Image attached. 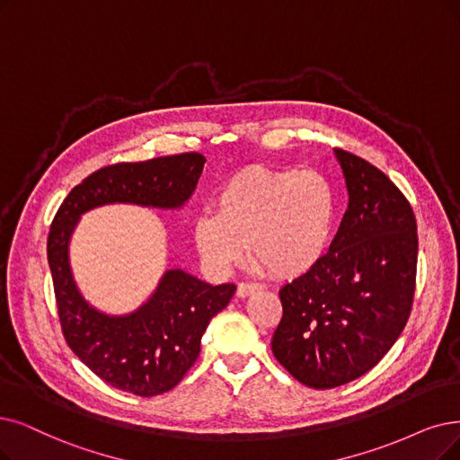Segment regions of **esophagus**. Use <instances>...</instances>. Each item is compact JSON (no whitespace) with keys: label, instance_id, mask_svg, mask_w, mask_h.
<instances>
[{"label":"esophagus","instance_id":"esophagus-1","mask_svg":"<svg viewBox=\"0 0 460 460\" xmlns=\"http://www.w3.org/2000/svg\"><path fill=\"white\" fill-rule=\"evenodd\" d=\"M261 288H262V285H259V283H240V285H237V296L245 298L252 292H259Z\"/></svg>","mask_w":460,"mask_h":460}]
</instances>
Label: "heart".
Segmentation results:
<instances>
[{"label":"heart","instance_id":"b5f03b06","mask_svg":"<svg viewBox=\"0 0 460 460\" xmlns=\"http://www.w3.org/2000/svg\"><path fill=\"white\" fill-rule=\"evenodd\" d=\"M217 211H201L194 242L204 264L228 273L247 256L278 278L307 271L324 254L334 228L336 198L315 170L247 168L215 196Z\"/></svg>","mask_w":460,"mask_h":460}]
</instances>
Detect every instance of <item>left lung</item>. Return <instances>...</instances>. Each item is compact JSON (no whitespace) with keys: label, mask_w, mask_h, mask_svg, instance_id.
<instances>
[{"label":"left lung","mask_w":460,"mask_h":460,"mask_svg":"<svg viewBox=\"0 0 460 460\" xmlns=\"http://www.w3.org/2000/svg\"><path fill=\"white\" fill-rule=\"evenodd\" d=\"M349 206L324 256L281 290L271 351L314 389L353 381L387 355L408 323L417 273L415 215L394 182L334 149Z\"/></svg>","instance_id":"left-lung-1"}]
</instances>
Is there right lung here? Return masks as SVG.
<instances>
[{"mask_svg":"<svg viewBox=\"0 0 460 460\" xmlns=\"http://www.w3.org/2000/svg\"><path fill=\"white\" fill-rule=\"evenodd\" d=\"M199 153L115 164L73 189L52 220L47 259L69 349L100 379L124 393L156 396L182 379L199 355L209 321L232 300L235 285H209L181 268L162 275L132 314L109 315L84 300L69 264V240L81 215L109 204L179 209L196 190Z\"/></svg>","mask_w":460,"mask_h":460,"instance_id":"right-lung-1","label":"right lung"}]
</instances>
